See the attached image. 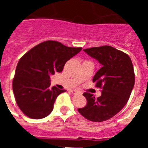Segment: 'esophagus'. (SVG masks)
I'll use <instances>...</instances> for the list:
<instances>
[{"label": "esophagus", "instance_id": "obj_1", "mask_svg": "<svg viewBox=\"0 0 148 148\" xmlns=\"http://www.w3.org/2000/svg\"><path fill=\"white\" fill-rule=\"evenodd\" d=\"M70 92H71L73 94H74V95H77V94H81V92H79L78 91H77V90H72Z\"/></svg>", "mask_w": 148, "mask_h": 148}]
</instances>
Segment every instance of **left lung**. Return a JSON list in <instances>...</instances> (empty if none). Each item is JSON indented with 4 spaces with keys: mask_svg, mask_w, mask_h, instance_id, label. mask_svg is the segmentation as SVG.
Here are the masks:
<instances>
[{
    "mask_svg": "<svg viewBox=\"0 0 148 148\" xmlns=\"http://www.w3.org/2000/svg\"><path fill=\"white\" fill-rule=\"evenodd\" d=\"M97 60L101 67L95 73L92 82L101 88V95L95 99L92 94L84 92L87 104L78 108L81 115L90 121L101 122L112 118L127 102L135 83V74L130 58L126 53L102 46L84 49Z\"/></svg>",
    "mask_w": 148,
    "mask_h": 148,
    "instance_id": "1",
    "label": "left lung"
}]
</instances>
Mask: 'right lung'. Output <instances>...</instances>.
Wrapping results in <instances>:
<instances>
[{"label":"right lung","instance_id":"add662e5","mask_svg":"<svg viewBox=\"0 0 148 148\" xmlns=\"http://www.w3.org/2000/svg\"><path fill=\"white\" fill-rule=\"evenodd\" d=\"M82 49L47 40L34 47L19 60L12 89L17 104L26 116L40 119L50 114L56 98L66 92L49 87L50 75L62 72L66 61Z\"/></svg>","mask_w":148,"mask_h":148}]
</instances>
